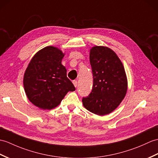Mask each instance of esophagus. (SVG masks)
Masks as SVG:
<instances>
[{
    "instance_id": "1",
    "label": "esophagus",
    "mask_w": 158,
    "mask_h": 158,
    "mask_svg": "<svg viewBox=\"0 0 158 158\" xmlns=\"http://www.w3.org/2000/svg\"><path fill=\"white\" fill-rule=\"evenodd\" d=\"M73 85H74V86L76 87L77 86V81H75V80H74L73 81Z\"/></svg>"
}]
</instances>
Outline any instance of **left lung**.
<instances>
[{"mask_svg": "<svg viewBox=\"0 0 158 158\" xmlns=\"http://www.w3.org/2000/svg\"><path fill=\"white\" fill-rule=\"evenodd\" d=\"M89 60L94 82L89 96L83 98V106L98 116L111 113L126 96L128 82L124 66L117 54L106 46L91 48Z\"/></svg>", "mask_w": 158, "mask_h": 158, "instance_id": "1", "label": "left lung"}]
</instances>
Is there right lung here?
Returning <instances> with one entry per match:
<instances>
[{
	"mask_svg": "<svg viewBox=\"0 0 158 158\" xmlns=\"http://www.w3.org/2000/svg\"><path fill=\"white\" fill-rule=\"evenodd\" d=\"M64 53L54 46L36 52L23 77L25 94L31 103L42 110H51L60 104L69 91L75 88L67 77L61 62Z\"/></svg>",
	"mask_w": 158,
	"mask_h": 158,
	"instance_id": "add662e5",
	"label": "right lung"
}]
</instances>
